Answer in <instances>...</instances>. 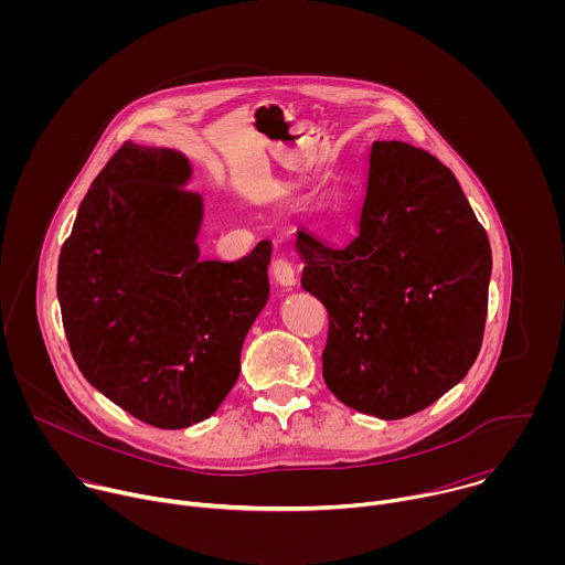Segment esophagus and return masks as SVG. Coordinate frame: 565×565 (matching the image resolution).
<instances>
[{
	"label": "esophagus",
	"instance_id": "obj_1",
	"mask_svg": "<svg viewBox=\"0 0 565 565\" xmlns=\"http://www.w3.org/2000/svg\"><path fill=\"white\" fill-rule=\"evenodd\" d=\"M273 277L279 286L284 288H292L297 284V273L295 266L288 259H275L273 262Z\"/></svg>",
	"mask_w": 565,
	"mask_h": 565
}]
</instances>
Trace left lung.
I'll list each match as a JSON object with an SVG mask.
<instances>
[{"instance_id": "8db88e82", "label": "left lung", "mask_w": 565, "mask_h": 565, "mask_svg": "<svg viewBox=\"0 0 565 565\" xmlns=\"http://www.w3.org/2000/svg\"><path fill=\"white\" fill-rule=\"evenodd\" d=\"M301 286L329 310L324 382L347 407L407 418L454 388L486 331L492 250L436 156L375 140L360 232L344 246L299 227Z\"/></svg>"}]
</instances>
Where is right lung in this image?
<instances>
[{"mask_svg":"<svg viewBox=\"0 0 565 565\" xmlns=\"http://www.w3.org/2000/svg\"><path fill=\"white\" fill-rule=\"evenodd\" d=\"M185 153L125 142L77 207L57 262V301L77 369L158 429L210 418L241 373L268 303L270 241L201 262L203 199Z\"/></svg>","mask_w":565,"mask_h":565,"instance_id":"right-lung-1","label":"right lung"}]
</instances>
